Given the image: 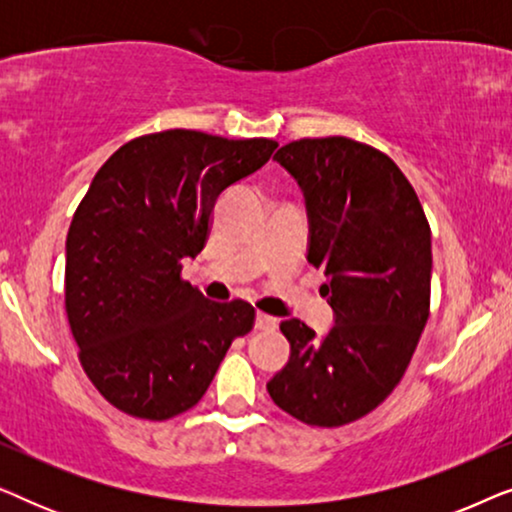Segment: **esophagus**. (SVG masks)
Listing matches in <instances>:
<instances>
[{"mask_svg":"<svg viewBox=\"0 0 512 512\" xmlns=\"http://www.w3.org/2000/svg\"><path fill=\"white\" fill-rule=\"evenodd\" d=\"M256 328H261V331H272V328H277V319L265 312H256Z\"/></svg>","mask_w":512,"mask_h":512,"instance_id":"34e87169","label":"esophagus"}]
</instances>
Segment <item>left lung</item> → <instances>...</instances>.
Listing matches in <instances>:
<instances>
[{
    "mask_svg": "<svg viewBox=\"0 0 512 512\" xmlns=\"http://www.w3.org/2000/svg\"><path fill=\"white\" fill-rule=\"evenodd\" d=\"M275 160L303 191L307 261L326 275L331 331L279 324L291 345L268 394L310 426H342L375 410L408 368L431 303V228L387 153L349 137L298 139Z\"/></svg>",
    "mask_w": 512,
    "mask_h": 512,
    "instance_id": "8db88e82",
    "label": "left lung"
}]
</instances>
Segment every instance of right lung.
I'll return each instance as SVG.
<instances>
[{
    "label": "right lung",
    "instance_id": "right-lung-1",
    "mask_svg": "<svg viewBox=\"0 0 512 512\" xmlns=\"http://www.w3.org/2000/svg\"><path fill=\"white\" fill-rule=\"evenodd\" d=\"M275 139L165 130L123 144L90 181L67 233L65 310L81 366L125 415L177 417L205 396L256 310L181 279L219 195L268 163Z\"/></svg>",
    "mask_w": 512,
    "mask_h": 512
}]
</instances>
